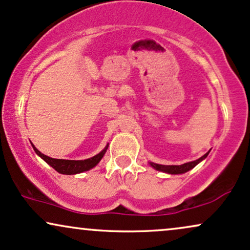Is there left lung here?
<instances>
[{
	"label": "left lung",
	"instance_id": "left-lung-1",
	"mask_svg": "<svg viewBox=\"0 0 250 250\" xmlns=\"http://www.w3.org/2000/svg\"><path fill=\"white\" fill-rule=\"evenodd\" d=\"M209 151L206 152L205 155L201 156L200 158L195 159L193 162H188V163H184L182 165H162V164H156L152 163V162H149V164L154 167L155 170L161 171V172H165V173H169V174H182L188 172L191 169H193L195 165H198L200 163L201 161H204L207 156H208Z\"/></svg>",
	"mask_w": 250,
	"mask_h": 250
}]
</instances>
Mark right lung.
Masks as SVG:
<instances>
[{
  "label": "right lung",
  "mask_w": 250,
  "mask_h": 250,
  "mask_svg": "<svg viewBox=\"0 0 250 250\" xmlns=\"http://www.w3.org/2000/svg\"><path fill=\"white\" fill-rule=\"evenodd\" d=\"M32 148H34L36 154H37L42 159H44L50 167H52L57 172L62 174H77V173L85 172V171H88L93 169L94 167H96L99 162L102 159V157H104V155L106 154L108 149V144L104 146V149L102 150V151L99 152L98 155L93 156L91 158L83 159V161H70V159L51 158L49 156L42 154L34 144H32Z\"/></svg>",
  "instance_id": "obj_1"
}]
</instances>
